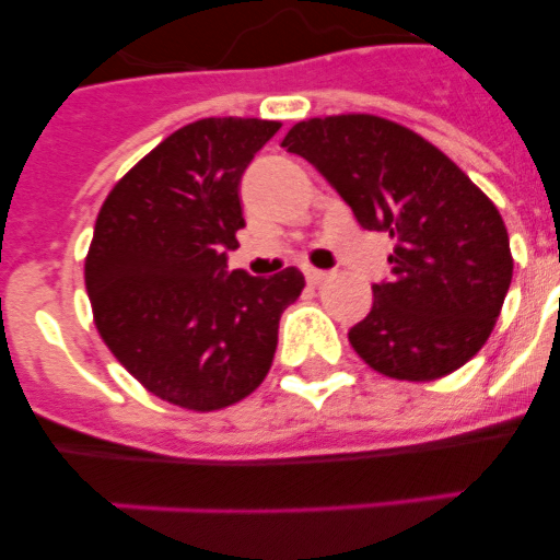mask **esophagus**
I'll use <instances>...</instances> for the list:
<instances>
[{
    "label": "esophagus",
    "mask_w": 560,
    "mask_h": 560,
    "mask_svg": "<svg viewBox=\"0 0 560 560\" xmlns=\"http://www.w3.org/2000/svg\"><path fill=\"white\" fill-rule=\"evenodd\" d=\"M328 277H330V271H325V269H314V266H305V280H308L311 285L325 283V280H328Z\"/></svg>",
    "instance_id": "esophagus-1"
}]
</instances>
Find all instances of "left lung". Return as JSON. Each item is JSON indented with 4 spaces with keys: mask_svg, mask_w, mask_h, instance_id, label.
I'll use <instances>...</instances> for the list:
<instances>
[{
    "mask_svg": "<svg viewBox=\"0 0 560 560\" xmlns=\"http://www.w3.org/2000/svg\"><path fill=\"white\" fill-rule=\"evenodd\" d=\"M283 148L323 173L364 230L395 241L393 277L348 334L355 353L398 381L443 378L474 359L513 277L497 205L440 148L375 114L311 117Z\"/></svg>",
    "mask_w": 560,
    "mask_h": 560,
    "instance_id": "obj_1",
    "label": "left lung"
}]
</instances>
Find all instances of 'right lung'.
Listing matches in <instances>:
<instances>
[{
  "mask_svg": "<svg viewBox=\"0 0 560 560\" xmlns=\"http://www.w3.org/2000/svg\"><path fill=\"white\" fill-rule=\"evenodd\" d=\"M277 120L207 117L173 131L103 201L86 255L97 334L148 393L192 412L264 384L280 316L305 289L289 266L260 280L226 271L246 226L241 176Z\"/></svg>",
  "mask_w": 560,
  "mask_h": 560,
  "instance_id": "right-lung-1",
  "label": "right lung"
}]
</instances>
